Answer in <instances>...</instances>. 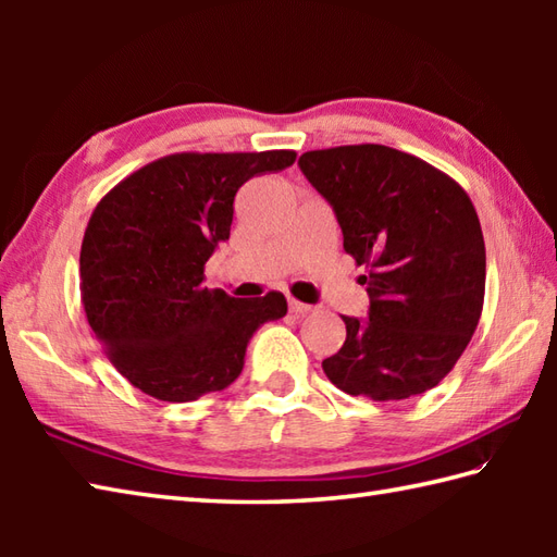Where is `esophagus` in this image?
Masks as SVG:
<instances>
[{"instance_id":"1","label":"esophagus","mask_w":557,"mask_h":557,"mask_svg":"<svg viewBox=\"0 0 557 557\" xmlns=\"http://www.w3.org/2000/svg\"><path fill=\"white\" fill-rule=\"evenodd\" d=\"M313 311V306H309V304H304V301H297V299H289V313L292 315H297V318H301V315H306V313H311Z\"/></svg>"}]
</instances>
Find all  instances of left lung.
Instances as JSON below:
<instances>
[{"instance_id": "left-lung-1", "label": "left lung", "mask_w": 557, "mask_h": 557, "mask_svg": "<svg viewBox=\"0 0 557 557\" xmlns=\"http://www.w3.org/2000/svg\"><path fill=\"white\" fill-rule=\"evenodd\" d=\"M299 168L333 206L371 299L369 318L342 315L345 345L323 361L330 383L373 401L435 387L483 311L486 246L471 198L433 164L375 144L309 150Z\"/></svg>"}]
</instances>
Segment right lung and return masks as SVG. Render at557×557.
Wrapping results in <instances>:
<instances>
[{"label": "right lung", "instance_id": "obj_1", "mask_svg": "<svg viewBox=\"0 0 557 557\" xmlns=\"http://www.w3.org/2000/svg\"><path fill=\"white\" fill-rule=\"evenodd\" d=\"M294 150L174 152L100 198L81 244V304L102 351L128 383L162 401L232 385L256 330L287 313L282 292L234 299L203 285L230 239L234 196L280 172Z\"/></svg>", "mask_w": 557, "mask_h": 557}]
</instances>
